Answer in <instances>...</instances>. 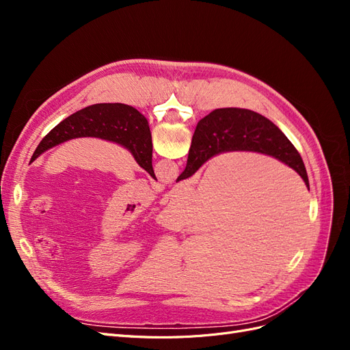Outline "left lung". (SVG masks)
<instances>
[{"mask_svg": "<svg viewBox=\"0 0 350 350\" xmlns=\"http://www.w3.org/2000/svg\"><path fill=\"white\" fill-rule=\"evenodd\" d=\"M77 137H98L126 147L137 163L156 179L149 122L135 108L124 103H96L70 115L42 139L30 163L51 147Z\"/></svg>", "mask_w": 350, "mask_h": 350, "instance_id": "left-lung-1", "label": "left lung"}]
</instances>
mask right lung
I'll return each mask as SVG.
<instances>
[{
	"instance_id": "1",
	"label": "right lung",
	"mask_w": 350,
	"mask_h": 350,
	"mask_svg": "<svg viewBox=\"0 0 350 350\" xmlns=\"http://www.w3.org/2000/svg\"><path fill=\"white\" fill-rule=\"evenodd\" d=\"M232 150L258 152L276 157L295 169L310 188L301 154L288 137L266 116L241 108L215 109L198 121L189 147L187 167L178 176L176 183L194 175L210 157Z\"/></svg>"
}]
</instances>
